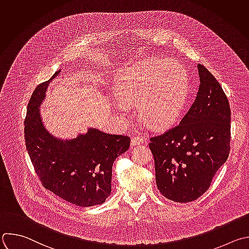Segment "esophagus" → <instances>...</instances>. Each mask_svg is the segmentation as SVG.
<instances>
[{"label":"esophagus","instance_id":"1","mask_svg":"<svg viewBox=\"0 0 249 249\" xmlns=\"http://www.w3.org/2000/svg\"><path fill=\"white\" fill-rule=\"evenodd\" d=\"M143 142V139L141 138V137H134L131 141V144L132 145H139L141 143Z\"/></svg>","mask_w":249,"mask_h":249}]
</instances>
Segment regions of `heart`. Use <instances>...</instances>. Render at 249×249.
I'll return each instance as SVG.
<instances>
[{
	"mask_svg": "<svg viewBox=\"0 0 249 249\" xmlns=\"http://www.w3.org/2000/svg\"><path fill=\"white\" fill-rule=\"evenodd\" d=\"M117 97L125 107L139 106L141 119L153 128L172 122L188 97V75L176 61L148 60L134 66L117 84Z\"/></svg>",
	"mask_w": 249,
	"mask_h": 249,
	"instance_id": "b5f03b06",
	"label": "heart"
}]
</instances>
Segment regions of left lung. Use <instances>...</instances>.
<instances>
[{
    "label": "left lung",
    "instance_id": "1",
    "mask_svg": "<svg viewBox=\"0 0 249 249\" xmlns=\"http://www.w3.org/2000/svg\"><path fill=\"white\" fill-rule=\"evenodd\" d=\"M199 88L180 124L150 138L156 186L166 198L191 202L210 187L226 162L231 142V108L216 78L197 64Z\"/></svg>",
    "mask_w": 249,
    "mask_h": 249
}]
</instances>
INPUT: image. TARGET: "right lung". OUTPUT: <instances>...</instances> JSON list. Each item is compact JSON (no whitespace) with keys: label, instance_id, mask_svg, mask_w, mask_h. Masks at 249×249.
I'll return each instance as SVG.
<instances>
[{"label":"right lung","instance_id":"right-lung-1","mask_svg":"<svg viewBox=\"0 0 249 249\" xmlns=\"http://www.w3.org/2000/svg\"><path fill=\"white\" fill-rule=\"evenodd\" d=\"M34 90L24 120L25 144L43 186L62 199L80 207L102 204L111 194L112 165L128 150L130 138L90 128L76 139L61 140L45 128L40 105L50 82Z\"/></svg>","mask_w":249,"mask_h":249}]
</instances>
